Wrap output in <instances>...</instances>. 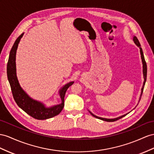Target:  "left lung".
Returning <instances> with one entry per match:
<instances>
[{"label": "left lung", "instance_id": "8db88e82", "mask_svg": "<svg viewBox=\"0 0 154 154\" xmlns=\"http://www.w3.org/2000/svg\"><path fill=\"white\" fill-rule=\"evenodd\" d=\"M133 41L134 42H135V44L139 47L140 48V54H141V58H142V62H143V75H144V83H143V88H142V92H141V95H140V98H141V96H142V94H143V90H144V85H145V82H146V76H147V66H146V61H145V59H144V54H143V49H142V48L140 47V44L139 43V39H137V38L136 36H134L133 37ZM90 114L91 115L96 117V118H98V119H100L101 120H103V121H106V122H115V121H116L120 119V118H123L124 116H125L126 115H124L123 116H121L120 117H118V118H113V119H107V118H101V117H98L96 115H94V114H92L91 112H90Z\"/></svg>", "mask_w": 154, "mask_h": 154}]
</instances>
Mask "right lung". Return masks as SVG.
<instances>
[{"label":"right lung","instance_id":"1","mask_svg":"<svg viewBox=\"0 0 154 154\" xmlns=\"http://www.w3.org/2000/svg\"><path fill=\"white\" fill-rule=\"evenodd\" d=\"M23 33L19 36L11 48L7 64V76L10 85L12 95L17 105L30 116L37 120H45L58 115L64 106V96L66 90L72 86L74 82H70L66 84L60 90V96L62 103L51 107H46L42 103L30 98L25 92L19 85L16 76V67H15V55L18 44Z\"/></svg>","mask_w":154,"mask_h":154}]
</instances>
